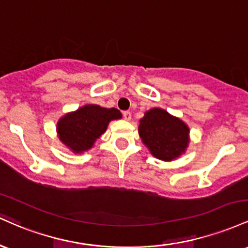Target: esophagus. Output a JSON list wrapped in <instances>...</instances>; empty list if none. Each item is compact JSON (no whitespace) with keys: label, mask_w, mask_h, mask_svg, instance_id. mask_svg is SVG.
<instances>
[{"label":"esophagus","mask_w":248,"mask_h":248,"mask_svg":"<svg viewBox=\"0 0 248 248\" xmlns=\"http://www.w3.org/2000/svg\"><path fill=\"white\" fill-rule=\"evenodd\" d=\"M124 120L129 121L130 119H132V113H130L129 110H124Z\"/></svg>","instance_id":"obj_1"}]
</instances>
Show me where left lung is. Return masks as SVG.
<instances>
[{
    "label": "left lung",
    "mask_w": 248,
    "mask_h": 248,
    "mask_svg": "<svg viewBox=\"0 0 248 248\" xmlns=\"http://www.w3.org/2000/svg\"><path fill=\"white\" fill-rule=\"evenodd\" d=\"M189 132L186 124L162 108L148 110L139 124V135L144 146L162 161H172L186 153Z\"/></svg>",
    "instance_id": "left-lung-1"
}]
</instances>
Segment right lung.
Instances as JSON below:
<instances>
[{
  "mask_svg": "<svg viewBox=\"0 0 248 248\" xmlns=\"http://www.w3.org/2000/svg\"><path fill=\"white\" fill-rule=\"evenodd\" d=\"M121 118L120 110L116 108L85 105L61 118L57 124V133L65 146L75 154H80L93 147L106 132L110 121Z\"/></svg>",
  "mask_w": 248,
  "mask_h": 248,
  "instance_id": "obj_1",
  "label": "right lung"
}]
</instances>
